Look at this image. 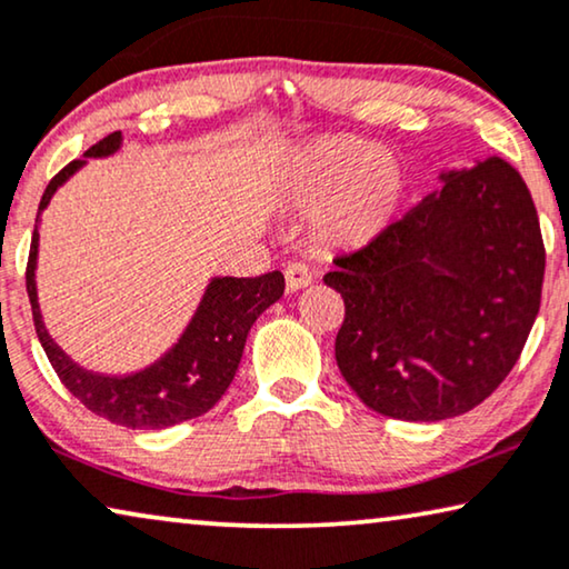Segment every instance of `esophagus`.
<instances>
[{
	"instance_id": "1",
	"label": "esophagus",
	"mask_w": 569,
	"mask_h": 569,
	"mask_svg": "<svg viewBox=\"0 0 569 569\" xmlns=\"http://www.w3.org/2000/svg\"><path fill=\"white\" fill-rule=\"evenodd\" d=\"M284 282H287V290L298 292V290H302V287H308L312 282V274H310V269L302 264V261H292V264H287V269H284Z\"/></svg>"
}]
</instances>
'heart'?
Segmentation results:
<instances>
[{
  "instance_id": "heart-1",
  "label": "heart",
  "mask_w": 569,
  "mask_h": 569,
  "mask_svg": "<svg viewBox=\"0 0 569 569\" xmlns=\"http://www.w3.org/2000/svg\"><path fill=\"white\" fill-rule=\"evenodd\" d=\"M406 192L398 156L357 136H320L292 159L290 197L310 208L320 243L359 249L392 223Z\"/></svg>"
}]
</instances>
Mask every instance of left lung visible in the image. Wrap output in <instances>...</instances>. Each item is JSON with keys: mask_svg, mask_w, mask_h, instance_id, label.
I'll list each match as a JSON object with an SVG mask.
<instances>
[{"mask_svg": "<svg viewBox=\"0 0 569 569\" xmlns=\"http://www.w3.org/2000/svg\"><path fill=\"white\" fill-rule=\"evenodd\" d=\"M441 179L323 277L346 308L336 336L343 380L400 421H443L490 398L541 302L547 251L521 174L490 156Z\"/></svg>", "mask_w": 569, "mask_h": 569, "instance_id": "1", "label": "left lung"}]
</instances>
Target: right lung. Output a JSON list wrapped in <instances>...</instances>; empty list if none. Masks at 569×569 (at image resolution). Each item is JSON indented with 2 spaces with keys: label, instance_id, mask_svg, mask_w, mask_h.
Wrapping results in <instances>:
<instances>
[{
  "label": "right lung",
  "instance_id": "add662e5",
  "mask_svg": "<svg viewBox=\"0 0 569 569\" xmlns=\"http://www.w3.org/2000/svg\"><path fill=\"white\" fill-rule=\"evenodd\" d=\"M120 133L104 136L84 156H107L118 151ZM84 159L71 163L48 182L38 204L40 210L51 202L59 189ZM36 218V220H38ZM36 257H38V230L32 233L24 284L32 305V323L43 346L48 361L59 375L66 390L94 416L107 418L110 423L126 428H167L189 418H197L223 398L228 385L233 382L238 361L243 357L246 336L253 320L274 305L284 292L282 271H267L259 277H218L212 279L208 292L197 308L192 323L179 343L153 367L130 377H102L73 365L66 353L48 336L38 310L36 295Z\"/></svg>",
  "mask_w": 569,
  "mask_h": 569
}]
</instances>
